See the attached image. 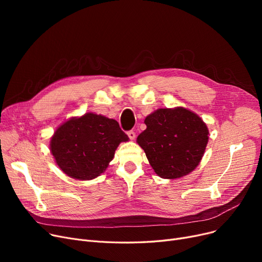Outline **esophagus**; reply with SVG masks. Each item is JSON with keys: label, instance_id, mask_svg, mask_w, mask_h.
<instances>
[{"label": "esophagus", "instance_id": "34e87169", "mask_svg": "<svg viewBox=\"0 0 262 262\" xmlns=\"http://www.w3.org/2000/svg\"><path fill=\"white\" fill-rule=\"evenodd\" d=\"M127 136L129 137L130 140H134L136 138V133L134 130H129V132H127Z\"/></svg>", "mask_w": 262, "mask_h": 262}]
</instances>
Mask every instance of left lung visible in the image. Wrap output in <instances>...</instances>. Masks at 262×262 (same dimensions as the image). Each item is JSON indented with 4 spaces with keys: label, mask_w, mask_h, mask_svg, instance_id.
Listing matches in <instances>:
<instances>
[{
    "label": "left lung",
    "mask_w": 262,
    "mask_h": 262,
    "mask_svg": "<svg viewBox=\"0 0 262 262\" xmlns=\"http://www.w3.org/2000/svg\"><path fill=\"white\" fill-rule=\"evenodd\" d=\"M144 123L137 142L157 175L174 180L198 167L208 142V128L198 115L183 107L158 109Z\"/></svg>",
    "instance_id": "1"
}]
</instances>
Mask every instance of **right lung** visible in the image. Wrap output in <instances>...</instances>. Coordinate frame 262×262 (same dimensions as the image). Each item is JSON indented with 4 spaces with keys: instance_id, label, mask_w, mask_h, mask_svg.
Instances as JSON below:
<instances>
[{
    "instance_id": "1",
    "label": "right lung",
    "mask_w": 262,
    "mask_h": 262,
    "mask_svg": "<svg viewBox=\"0 0 262 262\" xmlns=\"http://www.w3.org/2000/svg\"><path fill=\"white\" fill-rule=\"evenodd\" d=\"M127 140L116 120L89 113L57 128L51 140V152L68 176L87 181L102 174L120 142Z\"/></svg>"
}]
</instances>
